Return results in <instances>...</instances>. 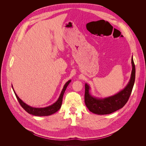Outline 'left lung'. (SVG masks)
Here are the masks:
<instances>
[{
    "mask_svg": "<svg viewBox=\"0 0 146 146\" xmlns=\"http://www.w3.org/2000/svg\"><path fill=\"white\" fill-rule=\"evenodd\" d=\"M132 70L130 79L122 90L113 96L105 98H97L90 92V86L85 83V102L86 107L92 113L100 115L108 114L122 108L129 100L135 80V66L131 58Z\"/></svg>",
    "mask_w": 146,
    "mask_h": 146,
    "instance_id": "obj_1",
    "label": "left lung"
}]
</instances>
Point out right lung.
Returning a JSON list of instances; mask_svg holds the SVG:
<instances>
[{
	"instance_id": "right-lung-1",
	"label": "right lung",
	"mask_w": 146,
	"mask_h": 146,
	"mask_svg": "<svg viewBox=\"0 0 146 146\" xmlns=\"http://www.w3.org/2000/svg\"><path fill=\"white\" fill-rule=\"evenodd\" d=\"M70 82H71V80H69L65 83V85H64L63 90L61 92V94L59 96L58 100H57L54 104H52L51 105L48 106V107H44V108H35V107H30V106L26 104L19 98L18 96H17L14 89H13V85H12V88L13 90V91L15 92L17 100H18L20 105H21V107H23L28 113L36 116H50L51 114H54L56 111H58L60 109L61 107V104H62L63 97L64 93L66 90V88H67V86H68L69 83H70Z\"/></svg>"
}]
</instances>
